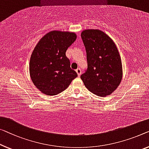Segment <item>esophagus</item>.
<instances>
[{"label": "esophagus", "instance_id": "1", "mask_svg": "<svg viewBox=\"0 0 149 149\" xmlns=\"http://www.w3.org/2000/svg\"><path fill=\"white\" fill-rule=\"evenodd\" d=\"M75 72H76V73L77 74V75H78L79 77L80 76V75H81V71L80 69H77Z\"/></svg>", "mask_w": 149, "mask_h": 149}]
</instances>
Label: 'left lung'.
<instances>
[{
	"label": "left lung",
	"mask_w": 149,
	"mask_h": 149,
	"mask_svg": "<svg viewBox=\"0 0 149 149\" xmlns=\"http://www.w3.org/2000/svg\"><path fill=\"white\" fill-rule=\"evenodd\" d=\"M81 37L86 50L88 69L81 75L86 88L98 96L112 94L123 78L119 52L112 39L98 29H86Z\"/></svg>",
	"instance_id": "left-lung-1"
}]
</instances>
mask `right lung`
Wrapping results in <instances>:
<instances>
[{
  "mask_svg": "<svg viewBox=\"0 0 149 149\" xmlns=\"http://www.w3.org/2000/svg\"><path fill=\"white\" fill-rule=\"evenodd\" d=\"M75 33L52 31L39 40L33 51L29 73L36 88L48 96L63 92L77 76L65 55L76 39Z\"/></svg>",
  "mask_w": 149,
  "mask_h": 149,
  "instance_id": "1",
  "label": "right lung"
}]
</instances>
